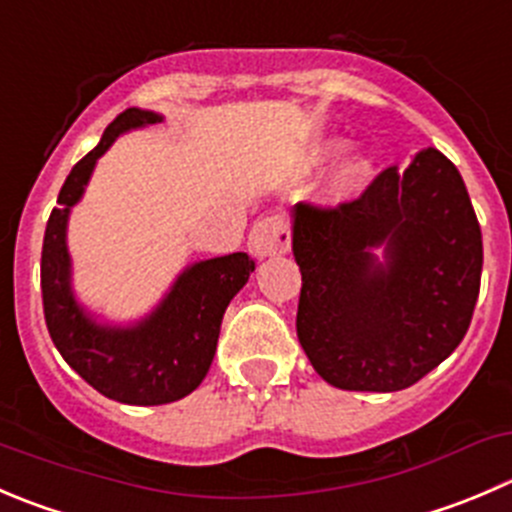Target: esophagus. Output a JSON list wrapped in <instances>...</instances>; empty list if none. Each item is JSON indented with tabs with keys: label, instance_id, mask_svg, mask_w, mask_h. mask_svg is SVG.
Instances as JSON below:
<instances>
[{
	"label": "esophagus",
	"instance_id": "esophagus-1",
	"mask_svg": "<svg viewBox=\"0 0 512 512\" xmlns=\"http://www.w3.org/2000/svg\"><path fill=\"white\" fill-rule=\"evenodd\" d=\"M247 247H250V255L257 257V260L280 255L290 247V227L285 225L282 217H265L250 230Z\"/></svg>",
	"mask_w": 512,
	"mask_h": 512
}]
</instances>
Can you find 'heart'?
Here are the masks:
<instances>
[{"label": "heart", "mask_w": 512, "mask_h": 512, "mask_svg": "<svg viewBox=\"0 0 512 512\" xmlns=\"http://www.w3.org/2000/svg\"><path fill=\"white\" fill-rule=\"evenodd\" d=\"M340 147H342V140L322 142V145H317L312 160L325 162L327 157L335 155ZM370 175H372V157L367 155V152H352V155H347L345 160L337 165V170L332 172L330 182H327V190H325L327 202H335L337 205V202L350 200L355 192H360L362 187H365V182L370 180Z\"/></svg>", "instance_id": "b5f03b06"}]
</instances>
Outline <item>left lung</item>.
Wrapping results in <instances>:
<instances>
[{"mask_svg":"<svg viewBox=\"0 0 512 512\" xmlns=\"http://www.w3.org/2000/svg\"><path fill=\"white\" fill-rule=\"evenodd\" d=\"M292 255L297 337L335 388H410L468 332L483 237L458 167L435 147L335 210L292 207Z\"/></svg>","mask_w":512,"mask_h":512,"instance_id":"left-lung-1","label":"left lung"}]
</instances>
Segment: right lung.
<instances>
[{
  "mask_svg": "<svg viewBox=\"0 0 512 512\" xmlns=\"http://www.w3.org/2000/svg\"><path fill=\"white\" fill-rule=\"evenodd\" d=\"M162 119L160 112L130 107L109 124L99 145L64 180L42 245L44 320L54 347L97 393L127 405L175 403L205 380L222 315L255 270L245 252L192 262L145 317L127 325L102 320L79 302L67 247L72 207L82 200L97 160L119 135Z\"/></svg>",
  "mask_w": 512,
  "mask_h": 512,
  "instance_id": "right-lung-1",
  "label": "right lung"
}]
</instances>
